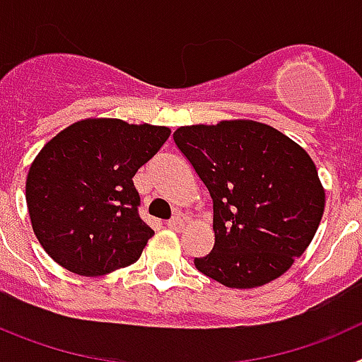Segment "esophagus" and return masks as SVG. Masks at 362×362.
<instances>
[{"label": "esophagus", "mask_w": 362, "mask_h": 362, "mask_svg": "<svg viewBox=\"0 0 362 362\" xmlns=\"http://www.w3.org/2000/svg\"><path fill=\"white\" fill-rule=\"evenodd\" d=\"M166 226H168L170 230H181L185 226V219L181 216H175L166 223Z\"/></svg>", "instance_id": "obj_1"}]
</instances>
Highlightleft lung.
Returning a JSON list of instances; mask_svg holds the SVG:
<instances>
[{"label":"left lung","instance_id":"obj_1","mask_svg":"<svg viewBox=\"0 0 362 362\" xmlns=\"http://www.w3.org/2000/svg\"><path fill=\"white\" fill-rule=\"evenodd\" d=\"M174 141L209 188L210 254L197 270L228 288H255L283 276L308 248L325 212V190L306 150L257 121L192 124Z\"/></svg>","mask_w":362,"mask_h":362}]
</instances>
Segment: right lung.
<instances>
[{
	"label": "right lung",
	"instance_id": "1",
	"mask_svg": "<svg viewBox=\"0 0 362 362\" xmlns=\"http://www.w3.org/2000/svg\"><path fill=\"white\" fill-rule=\"evenodd\" d=\"M170 136L166 127L83 119L41 148L27 175L32 228L45 252L79 276L136 263L153 230L132 177Z\"/></svg>",
	"mask_w": 362,
	"mask_h": 362
}]
</instances>
